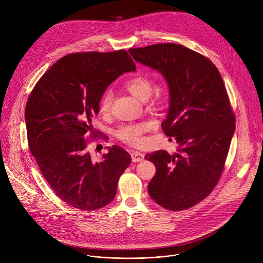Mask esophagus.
<instances>
[{"mask_svg":"<svg viewBox=\"0 0 263 263\" xmlns=\"http://www.w3.org/2000/svg\"><path fill=\"white\" fill-rule=\"evenodd\" d=\"M131 157H132L133 162H139V161H142L144 159V154L140 153L138 151H133L131 153Z\"/></svg>","mask_w":263,"mask_h":263,"instance_id":"34e87169","label":"esophagus"}]
</instances>
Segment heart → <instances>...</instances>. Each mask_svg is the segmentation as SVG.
Wrapping results in <instances>:
<instances>
[{"label":"heart","mask_w":263,"mask_h":263,"mask_svg":"<svg viewBox=\"0 0 263 263\" xmlns=\"http://www.w3.org/2000/svg\"><path fill=\"white\" fill-rule=\"evenodd\" d=\"M125 88L132 93L135 98L144 101L151 96L154 89V80L145 74L137 73L135 76L130 77L124 83ZM164 101V95L162 92H157L154 99V106H160ZM114 102V91L107 89L104 91L100 104L99 110L102 115L109 114V111ZM151 128V124L148 123H139V124H127L123 125L117 129L116 135L124 142L132 145H137L141 143V136L143 133L148 131Z\"/></svg>","instance_id":"obj_1"}]
</instances>
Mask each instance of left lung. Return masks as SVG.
I'll use <instances>...</instances> for the list:
<instances>
[{
    "mask_svg": "<svg viewBox=\"0 0 263 263\" xmlns=\"http://www.w3.org/2000/svg\"><path fill=\"white\" fill-rule=\"evenodd\" d=\"M129 53L161 72L170 89L161 128L176 141L177 152L144 156L156 166L148 195L167 210L189 209L210 195L226 162L236 121L226 87L207 57L184 46L157 44Z\"/></svg>",
    "mask_w": 263,
    "mask_h": 263,
    "instance_id": "8db88e82",
    "label": "left lung"
}]
</instances>
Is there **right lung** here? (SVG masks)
I'll use <instances>...</instances> for the list:
<instances>
[{"label": "right lung", "mask_w": 263, "mask_h": 263, "mask_svg": "<svg viewBox=\"0 0 263 263\" xmlns=\"http://www.w3.org/2000/svg\"><path fill=\"white\" fill-rule=\"evenodd\" d=\"M135 69L126 50L68 54L43 74L28 98L30 151L53 192L73 208L89 211L108 205L131 163L130 154L119 145L108 146L102 161H93L87 145L99 137L92 122L104 91Z\"/></svg>", "instance_id": "right-lung-1"}]
</instances>
